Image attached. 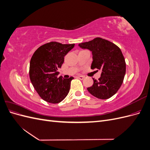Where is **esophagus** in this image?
Masks as SVG:
<instances>
[{"label": "esophagus", "instance_id": "obj_1", "mask_svg": "<svg viewBox=\"0 0 150 150\" xmlns=\"http://www.w3.org/2000/svg\"><path fill=\"white\" fill-rule=\"evenodd\" d=\"M77 78H78L79 79H81V80H83V79H84L85 77L83 76H77Z\"/></svg>", "mask_w": 150, "mask_h": 150}]
</instances>
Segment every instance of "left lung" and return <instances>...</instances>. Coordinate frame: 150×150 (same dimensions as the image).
<instances>
[{"mask_svg":"<svg viewBox=\"0 0 150 150\" xmlns=\"http://www.w3.org/2000/svg\"><path fill=\"white\" fill-rule=\"evenodd\" d=\"M79 46L92 52L91 69L102 71L100 78L98 80L93 79L94 83L87 88L88 91L97 98H110L120 88L126 73L125 59L121 49L114 43L101 38L80 43Z\"/></svg>","mask_w":150,"mask_h":150,"instance_id":"obj_1","label":"left lung"}]
</instances>
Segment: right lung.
<instances>
[{
	"label": "right lung",
	"mask_w": 150,
	"mask_h": 150,
	"mask_svg": "<svg viewBox=\"0 0 150 150\" xmlns=\"http://www.w3.org/2000/svg\"><path fill=\"white\" fill-rule=\"evenodd\" d=\"M74 45L50 42L40 46L32 56L30 79L39 96L44 101L59 103L69 93L71 82L74 78H59L57 69L61 67L64 56Z\"/></svg>",
	"instance_id": "1"
}]
</instances>
